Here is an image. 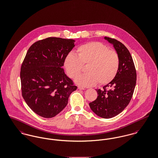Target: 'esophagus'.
<instances>
[{"mask_svg": "<svg viewBox=\"0 0 158 158\" xmlns=\"http://www.w3.org/2000/svg\"><path fill=\"white\" fill-rule=\"evenodd\" d=\"M77 88H78L79 90H84V89H85V88L82 87V86H77Z\"/></svg>", "mask_w": 158, "mask_h": 158, "instance_id": "1", "label": "esophagus"}]
</instances>
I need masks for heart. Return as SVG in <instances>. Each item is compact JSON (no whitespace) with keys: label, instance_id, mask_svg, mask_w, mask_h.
<instances>
[{"label":"heart","instance_id":"b5f03b06","mask_svg":"<svg viewBox=\"0 0 158 158\" xmlns=\"http://www.w3.org/2000/svg\"><path fill=\"white\" fill-rule=\"evenodd\" d=\"M85 65L87 73L79 76L76 82L86 87L98 82L103 85L115 77L120 68V58L114 50H108L100 42L93 41L80 45L76 50V56L69 53L64 60V66L72 79L79 75Z\"/></svg>","mask_w":158,"mask_h":158}]
</instances>
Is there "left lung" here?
<instances>
[{"mask_svg": "<svg viewBox=\"0 0 158 158\" xmlns=\"http://www.w3.org/2000/svg\"><path fill=\"white\" fill-rule=\"evenodd\" d=\"M104 38L113 44L118 54L120 68L111 82L102 90L96 89L98 96L89 103V106L99 117L110 118L121 113L128 105L135 88L137 74L132 57L126 47L115 39Z\"/></svg>", "mask_w": 158, "mask_h": 158, "instance_id": "8db88e82", "label": "left lung"}]
</instances>
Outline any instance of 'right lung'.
<instances>
[{
  "mask_svg": "<svg viewBox=\"0 0 158 158\" xmlns=\"http://www.w3.org/2000/svg\"><path fill=\"white\" fill-rule=\"evenodd\" d=\"M75 40L48 37L34 43L23 59L20 72L22 95L38 115L52 118L67 105L77 89L62 66Z\"/></svg>",
  "mask_w": 158,
  "mask_h": 158,
  "instance_id": "obj_1",
  "label": "right lung"
}]
</instances>
